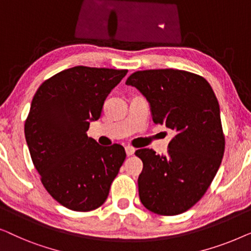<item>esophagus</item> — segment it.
<instances>
[{"label":"esophagus","mask_w":251,"mask_h":251,"mask_svg":"<svg viewBox=\"0 0 251 251\" xmlns=\"http://www.w3.org/2000/svg\"><path fill=\"white\" fill-rule=\"evenodd\" d=\"M135 149H133L132 146H126V155L128 156H130V155H132L133 153H135Z\"/></svg>","instance_id":"1"}]
</instances>
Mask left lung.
I'll use <instances>...</instances> for the list:
<instances>
[{
  "instance_id": "obj_1",
  "label": "left lung",
  "mask_w": 251,
  "mask_h": 251,
  "mask_svg": "<svg viewBox=\"0 0 251 251\" xmlns=\"http://www.w3.org/2000/svg\"><path fill=\"white\" fill-rule=\"evenodd\" d=\"M126 84L147 99L154 123L176 132L167 155L136 151L143 161L140 201L154 214L179 215L203 197L222 163L225 137L217 98L205 78L173 68L135 72Z\"/></svg>"
}]
</instances>
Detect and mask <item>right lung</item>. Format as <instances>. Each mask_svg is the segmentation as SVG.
<instances>
[{
    "mask_svg": "<svg viewBox=\"0 0 251 251\" xmlns=\"http://www.w3.org/2000/svg\"><path fill=\"white\" fill-rule=\"evenodd\" d=\"M126 70L75 66L44 81L30 104L25 137L51 197L74 211L97 209L126 159L120 144L101 146L87 131Z\"/></svg>",
    "mask_w": 251,
    "mask_h": 251,
    "instance_id": "1",
    "label": "right lung"
}]
</instances>
